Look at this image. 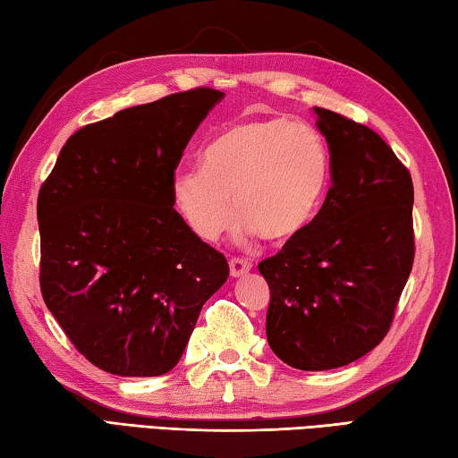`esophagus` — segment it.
Returning a JSON list of instances; mask_svg holds the SVG:
<instances>
[{
  "label": "esophagus",
  "mask_w": 458,
  "mask_h": 458,
  "mask_svg": "<svg viewBox=\"0 0 458 458\" xmlns=\"http://www.w3.org/2000/svg\"><path fill=\"white\" fill-rule=\"evenodd\" d=\"M251 261H247V259H241V257H233L229 261V271H231V277H243L245 273L251 271Z\"/></svg>",
  "instance_id": "1"
}]
</instances>
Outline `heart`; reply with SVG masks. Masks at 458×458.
<instances>
[{
    "mask_svg": "<svg viewBox=\"0 0 458 458\" xmlns=\"http://www.w3.org/2000/svg\"><path fill=\"white\" fill-rule=\"evenodd\" d=\"M331 181V151L317 129L287 117L249 119L207 145L205 165L175 169L174 197L205 241L229 227L235 201L241 235L257 233L273 245H287L321 215Z\"/></svg>",
    "mask_w": 458,
    "mask_h": 458,
    "instance_id": "b5f03b06",
    "label": "heart"
}]
</instances>
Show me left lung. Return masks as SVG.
I'll return each mask as SVG.
<instances>
[{
    "instance_id": "left-lung-1",
    "label": "left lung",
    "mask_w": 458,
    "mask_h": 458,
    "mask_svg": "<svg viewBox=\"0 0 458 458\" xmlns=\"http://www.w3.org/2000/svg\"><path fill=\"white\" fill-rule=\"evenodd\" d=\"M333 159V185L317 221L259 263L269 283L267 341L283 363L327 370L385 339L407 283L412 179L373 129L313 107Z\"/></svg>"
}]
</instances>
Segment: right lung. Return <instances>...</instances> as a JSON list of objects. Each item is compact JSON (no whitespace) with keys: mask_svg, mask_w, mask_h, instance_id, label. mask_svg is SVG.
Segmentation results:
<instances>
[{"mask_svg":"<svg viewBox=\"0 0 458 458\" xmlns=\"http://www.w3.org/2000/svg\"><path fill=\"white\" fill-rule=\"evenodd\" d=\"M223 98L197 88L85 125L39 189L43 301L111 375L169 373L229 277L227 259L174 209L181 155Z\"/></svg>","mask_w":458,"mask_h":458,"instance_id":"obj_1","label":"right lung"}]
</instances>
